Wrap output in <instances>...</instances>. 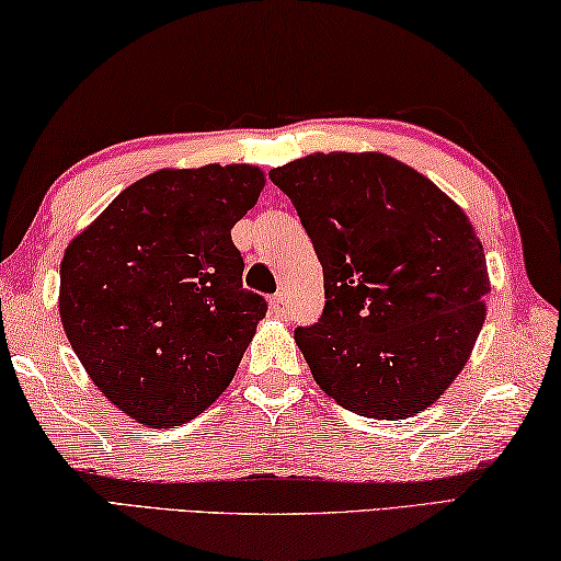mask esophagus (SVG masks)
<instances>
[{
	"mask_svg": "<svg viewBox=\"0 0 561 561\" xmlns=\"http://www.w3.org/2000/svg\"><path fill=\"white\" fill-rule=\"evenodd\" d=\"M271 310L278 318H286L288 316V296H286V293H283V290L275 293V296L271 298Z\"/></svg>",
	"mask_w": 561,
	"mask_h": 561,
	"instance_id": "34e87169",
	"label": "esophagus"
}]
</instances>
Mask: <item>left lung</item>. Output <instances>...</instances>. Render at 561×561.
<instances>
[{"label":"left lung","instance_id":"left-lung-1","mask_svg":"<svg viewBox=\"0 0 561 561\" xmlns=\"http://www.w3.org/2000/svg\"><path fill=\"white\" fill-rule=\"evenodd\" d=\"M323 265L325 308L296 341L337 405L405 420L472 353L490 293L465 210L382 153H313L273 169Z\"/></svg>","mask_w":561,"mask_h":561}]
</instances>
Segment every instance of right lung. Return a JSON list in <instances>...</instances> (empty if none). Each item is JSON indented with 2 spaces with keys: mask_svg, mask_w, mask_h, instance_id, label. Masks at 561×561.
I'll list each match as a JSON object with an SVG mask.
<instances>
[{
  "mask_svg": "<svg viewBox=\"0 0 561 561\" xmlns=\"http://www.w3.org/2000/svg\"><path fill=\"white\" fill-rule=\"evenodd\" d=\"M261 188L253 167L156 171L69 243L61 325L89 378L128 417L181 425L233 380L268 310L243 288L231 241Z\"/></svg>",
  "mask_w": 561,
  "mask_h": 561,
  "instance_id": "right-lung-1",
  "label": "right lung"
}]
</instances>
